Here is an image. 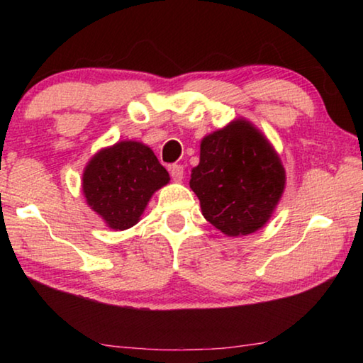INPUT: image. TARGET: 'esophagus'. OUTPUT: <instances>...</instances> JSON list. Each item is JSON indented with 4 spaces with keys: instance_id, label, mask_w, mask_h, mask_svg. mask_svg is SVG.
<instances>
[{
    "instance_id": "esophagus-1",
    "label": "esophagus",
    "mask_w": 363,
    "mask_h": 363,
    "mask_svg": "<svg viewBox=\"0 0 363 363\" xmlns=\"http://www.w3.org/2000/svg\"><path fill=\"white\" fill-rule=\"evenodd\" d=\"M168 169H169L171 177H173V181L181 182L184 179V167H182V164H171Z\"/></svg>"
}]
</instances>
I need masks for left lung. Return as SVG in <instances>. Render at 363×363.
Masks as SVG:
<instances>
[{
  "instance_id": "1",
  "label": "left lung",
  "mask_w": 363,
  "mask_h": 363,
  "mask_svg": "<svg viewBox=\"0 0 363 363\" xmlns=\"http://www.w3.org/2000/svg\"><path fill=\"white\" fill-rule=\"evenodd\" d=\"M285 187V169L262 134L237 120L201 140L190 189L201 213L229 237L247 235L267 223Z\"/></svg>"
}]
</instances>
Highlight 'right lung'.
Listing matches in <instances>:
<instances>
[{
    "mask_svg": "<svg viewBox=\"0 0 363 363\" xmlns=\"http://www.w3.org/2000/svg\"><path fill=\"white\" fill-rule=\"evenodd\" d=\"M169 174L149 147L123 140L93 157L83 173V194L110 229L138 223L152 194L168 184Z\"/></svg>",
    "mask_w": 363,
    "mask_h": 363,
    "instance_id": "1",
    "label": "right lung"
}]
</instances>
